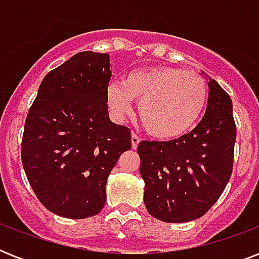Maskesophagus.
Instances as JSON below:
<instances>
[{
  "instance_id": "34e87169",
  "label": "esophagus",
  "mask_w": 259,
  "mask_h": 259,
  "mask_svg": "<svg viewBox=\"0 0 259 259\" xmlns=\"http://www.w3.org/2000/svg\"><path fill=\"white\" fill-rule=\"evenodd\" d=\"M138 144H140V137H138L136 133H133L132 134V148L136 149V148L138 146Z\"/></svg>"
}]
</instances>
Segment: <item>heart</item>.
Segmentation results:
<instances>
[{"instance_id": "b5f03b06", "label": "heart", "mask_w": 259, "mask_h": 259, "mask_svg": "<svg viewBox=\"0 0 259 259\" xmlns=\"http://www.w3.org/2000/svg\"><path fill=\"white\" fill-rule=\"evenodd\" d=\"M107 106L118 119L133 111L144 129L158 140H175L188 134L204 111L208 87L200 75L175 67L133 71L123 82L107 87Z\"/></svg>"}]
</instances>
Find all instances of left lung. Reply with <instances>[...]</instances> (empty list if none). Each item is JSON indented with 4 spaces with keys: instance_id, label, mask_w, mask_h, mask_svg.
Masks as SVG:
<instances>
[{
    "instance_id": "obj_1",
    "label": "left lung",
    "mask_w": 259,
    "mask_h": 259,
    "mask_svg": "<svg viewBox=\"0 0 259 259\" xmlns=\"http://www.w3.org/2000/svg\"><path fill=\"white\" fill-rule=\"evenodd\" d=\"M204 117L192 132L172 141H141L137 152L145 181L148 212L166 223L203 217L229 183L237 127L233 102L217 80L208 78Z\"/></svg>"
}]
</instances>
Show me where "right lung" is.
<instances>
[{
    "instance_id": "add662e5",
    "label": "right lung",
    "mask_w": 259,
    "mask_h": 259,
    "mask_svg": "<svg viewBox=\"0 0 259 259\" xmlns=\"http://www.w3.org/2000/svg\"><path fill=\"white\" fill-rule=\"evenodd\" d=\"M110 78L109 55L79 52L46 75L26 117L22 166L38 200L59 217L101 212L107 177L132 148L130 129L109 118Z\"/></svg>"
}]
</instances>
